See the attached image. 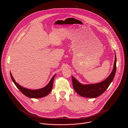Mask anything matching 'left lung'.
<instances>
[{"label": "left lung", "mask_w": 128, "mask_h": 128, "mask_svg": "<svg viewBox=\"0 0 128 128\" xmlns=\"http://www.w3.org/2000/svg\"><path fill=\"white\" fill-rule=\"evenodd\" d=\"M116 71V56L115 52V60L113 68L109 76L104 81L96 84H82L72 76V84L74 90L80 96L88 98H95L103 94L112 81Z\"/></svg>", "instance_id": "left-lung-1"}]
</instances>
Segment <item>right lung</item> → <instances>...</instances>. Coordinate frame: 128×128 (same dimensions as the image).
<instances>
[{"label": "right lung", "mask_w": 128, "mask_h": 128, "mask_svg": "<svg viewBox=\"0 0 128 128\" xmlns=\"http://www.w3.org/2000/svg\"><path fill=\"white\" fill-rule=\"evenodd\" d=\"M10 73V76L13 82H14L16 86L20 90V91L26 96L30 98H38L44 97L47 96L51 92L53 88V83L54 79L56 75V74L53 76V77L51 78L49 83L44 87L41 89H39L30 90V89H26V88L22 87V86L20 85L18 83L16 82V81L14 79L11 72Z\"/></svg>", "instance_id": "obj_1"}]
</instances>
